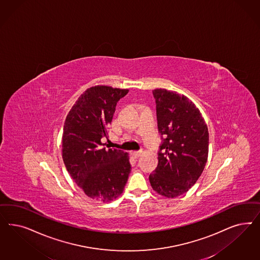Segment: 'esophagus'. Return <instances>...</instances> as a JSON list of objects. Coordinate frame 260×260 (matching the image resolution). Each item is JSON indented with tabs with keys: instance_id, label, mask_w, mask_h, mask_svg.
I'll return each mask as SVG.
<instances>
[{
	"instance_id": "1",
	"label": "esophagus",
	"mask_w": 260,
	"mask_h": 260,
	"mask_svg": "<svg viewBox=\"0 0 260 260\" xmlns=\"http://www.w3.org/2000/svg\"><path fill=\"white\" fill-rule=\"evenodd\" d=\"M142 151H133L131 152V155L134 157V158H139L141 155H142Z\"/></svg>"
}]
</instances>
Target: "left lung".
<instances>
[{
  "label": "left lung",
  "instance_id": "1",
  "mask_svg": "<svg viewBox=\"0 0 260 260\" xmlns=\"http://www.w3.org/2000/svg\"><path fill=\"white\" fill-rule=\"evenodd\" d=\"M153 94L164 142L158 167L149 175V182L159 195L176 198L187 192L204 171L209 155V130L199 109L184 94L160 88Z\"/></svg>",
  "mask_w": 260,
  "mask_h": 260
}]
</instances>
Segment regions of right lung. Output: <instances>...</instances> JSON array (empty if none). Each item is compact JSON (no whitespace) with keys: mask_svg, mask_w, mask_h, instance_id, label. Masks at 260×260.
Wrapping results in <instances>:
<instances>
[{"mask_svg":"<svg viewBox=\"0 0 260 260\" xmlns=\"http://www.w3.org/2000/svg\"><path fill=\"white\" fill-rule=\"evenodd\" d=\"M128 89L96 85L87 89L70 110L62 136V158L68 172L92 200L109 203L123 192L131 171L128 153L108 150V136L117 101Z\"/></svg>","mask_w":260,"mask_h":260,"instance_id":"right-lung-1","label":"right lung"}]
</instances>
